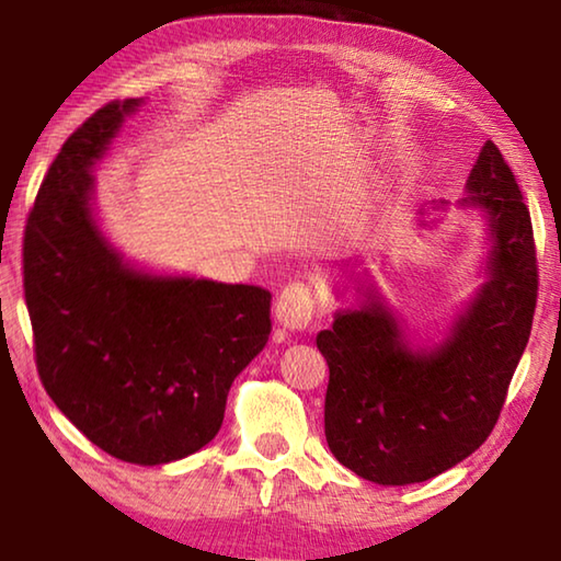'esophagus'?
<instances>
[{"mask_svg": "<svg viewBox=\"0 0 561 561\" xmlns=\"http://www.w3.org/2000/svg\"><path fill=\"white\" fill-rule=\"evenodd\" d=\"M274 319L287 331L309 329L311 319H314V299H311V291L299 282L284 287L277 301H274Z\"/></svg>", "mask_w": 561, "mask_h": 561, "instance_id": "34e87169", "label": "esophagus"}]
</instances>
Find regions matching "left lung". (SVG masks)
Masks as SVG:
<instances>
[{"instance_id": "1", "label": "left lung", "mask_w": 561, "mask_h": 561, "mask_svg": "<svg viewBox=\"0 0 561 561\" xmlns=\"http://www.w3.org/2000/svg\"><path fill=\"white\" fill-rule=\"evenodd\" d=\"M460 210L485 230L482 284L438 341H423L386 301L374 274L344 272L334 294L351 304L317 334L329 364L324 433L334 458L376 485H413L455 468L488 440L531 331L537 257L527 205L488 140ZM448 203L417 210L435 227Z\"/></svg>"}]
</instances>
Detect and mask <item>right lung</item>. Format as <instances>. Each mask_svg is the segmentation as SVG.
<instances>
[{
	"label": "right lung",
	"mask_w": 561,
	"mask_h": 561,
	"mask_svg": "<svg viewBox=\"0 0 561 561\" xmlns=\"http://www.w3.org/2000/svg\"><path fill=\"white\" fill-rule=\"evenodd\" d=\"M140 106L108 103L59 150L26 220L24 297L56 408L113 458L165 465L220 431L270 341L272 294L140 267L101 230L93 165Z\"/></svg>",
	"instance_id": "1"
}]
</instances>
